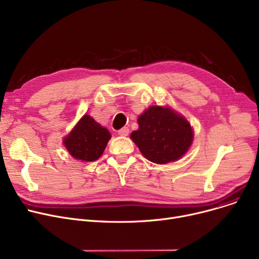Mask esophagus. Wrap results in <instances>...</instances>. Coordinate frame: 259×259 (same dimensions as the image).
Listing matches in <instances>:
<instances>
[{"label": "esophagus", "mask_w": 259, "mask_h": 259, "mask_svg": "<svg viewBox=\"0 0 259 259\" xmlns=\"http://www.w3.org/2000/svg\"><path fill=\"white\" fill-rule=\"evenodd\" d=\"M118 135H120V137H127V135L129 134V128L128 127H124L121 128L120 130L117 131Z\"/></svg>", "instance_id": "esophagus-1"}]
</instances>
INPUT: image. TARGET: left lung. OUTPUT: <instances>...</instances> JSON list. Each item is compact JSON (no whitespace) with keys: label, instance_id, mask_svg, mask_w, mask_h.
<instances>
[{"label":"left lung","instance_id":"left-lung-1","mask_svg":"<svg viewBox=\"0 0 259 259\" xmlns=\"http://www.w3.org/2000/svg\"><path fill=\"white\" fill-rule=\"evenodd\" d=\"M138 122L140 128L131 133V139L143 155L154 164L178 160L192 144L191 126L185 117L168 107H150Z\"/></svg>","mask_w":259,"mask_h":259}]
</instances>
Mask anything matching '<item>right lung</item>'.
<instances>
[{
    "instance_id": "add662e5",
    "label": "right lung",
    "mask_w": 259,
    "mask_h": 259,
    "mask_svg": "<svg viewBox=\"0 0 259 259\" xmlns=\"http://www.w3.org/2000/svg\"><path fill=\"white\" fill-rule=\"evenodd\" d=\"M110 138V132L106 128L89 115H84L64 140V144L75 159L93 161L103 154Z\"/></svg>"
}]
</instances>
